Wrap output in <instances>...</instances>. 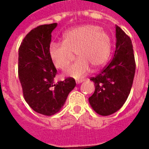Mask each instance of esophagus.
I'll return each instance as SVG.
<instances>
[{
    "label": "esophagus",
    "instance_id": "34e87169",
    "mask_svg": "<svg viewBox=\"0 0 149 149\" xmlns=\"http://www.w3.org/2000/svg\"><path fill=\"white\" fill-rule=\"evenodd\" d=\"M84 80H85V79H77V80H76V83H77V84H80V83H82V82H84Z\"/></svg>",
    "mask_w": 149,
    "mask_h": 149
}]
</instances>
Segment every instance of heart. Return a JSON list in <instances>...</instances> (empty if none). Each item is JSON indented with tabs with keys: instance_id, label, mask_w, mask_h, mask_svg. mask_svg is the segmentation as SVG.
<instances>
[{
	"instance_id": "b5f03b06",
	"label": "heart",
	"mask_w": 149,
	"mask_h": 149,
	"mask_svg": "<svg viewBox=\"0 0 149 149\" xmlns=\"http://www.w3.org/2000/svg\"><path fill=\"white\" fill-rule=\"evenodd\" d=\"M79 58L67 70L66 75L79 78L105 64L111 52V39L106 31L93 24L77 27L64 34L63 43L52 42L49 55L56 69L65 70L74 57Z\"/></svg>"
}]
</instances>
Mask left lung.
Returning a JSON list of instances; mask_svg holds the SVG:
<instances>
[{"mask_svg":"<svg viewBox=\"0 0 149 149\" xmlns=\"http://www.w3.org/2000/svg\"><path fill=\"white\" fill-rule=\"evenodd\" d=\"M116 48L111 62L96 77H91L95 91L89 97L94 111L102 116L118 111L127 100L135 73V60L132 40L116 26Z\"/></svg>","mask_w":149,"mask_h":149,"instance_id":"8db88e82","label":"left lung"}]
</instances>
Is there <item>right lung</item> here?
Masks as SVG:
<instances>
[{
    "label": "right lung",
    "mask_w": 149,
    "mask_h": 149,
    "mask_svg": "<svg viewBox=\"0 0 149 149\" xmlns=\"http://www.w3.org/2000/svg\"><path fill=\"white\" fill-rule=\"evenodd\" d=\"M56 23L42 24L27 34L18 49V77L24 100L34 111L51 116L60 111L76 86L72 77L55 83L57 70L49 55Z\"/></svg>",
    "instance_id": "add662e5"
}]
</instances>
